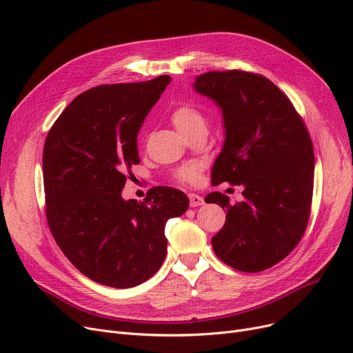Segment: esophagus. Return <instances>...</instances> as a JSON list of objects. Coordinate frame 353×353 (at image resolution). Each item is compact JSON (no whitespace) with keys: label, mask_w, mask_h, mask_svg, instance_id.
I'll return each mask as SVG.
<instances>
[{"label":"esophagus","mask_w":353,"mask_h":353,"mask_svg":"<svg viewBox=\"0 0 353 353\" xmlns=\"http://www.w3.org/2000/svg\"><path fill=\"white\" fill-rule=\"evenodd\" d=\"M189 200H190V206H192V208L201 206L203 203H205V199H203V197L199 196V194H194V193H190V194H189Z\"/></svg>","instance_id":"1"}]
</instances>
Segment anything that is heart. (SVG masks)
Here are the masks:
<instances>
[{"label": "heart", "instance_id": "obj_1", "mask_svg": "<svg viewBox=\"0 0 353 353\" xmlns=\"http://www.w3.org/2000/svg\"><path fill=\"white\" fill-rule=\"evenodd\" d=\"M170 119L176 128L183 136H190L193 133L206 132L208 133V117L203 111L192 104L181 103L173 108ZM201 164L200 163H188L176 170L174 177L181 183H196L200 179Z\"/></svg>", "mask_w": 353, "mask_h": 353}]
</instances>
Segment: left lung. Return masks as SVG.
<instances>
[{
	"instance_id": "8db88e82",
	"label": "left lung",
	"mask_w": 353,
	"mask_h": 353,
	"mask_svg": "<svg viewBox=\"0 0 353 353\" xmlns=\"http://www.w3.org/2000/svg\"><path fill=\"white\" fill-rule=\"evenodd\" d=\"M194 91L221 110L225 143L212 181L243 186V201L213 192L206 203L226 210L212 237L216 256L230 268L256 273L279 263L301 242L310 214L314 156L306 125L270 80L248 71H209Z\"/></svg>"
}]
</instances>
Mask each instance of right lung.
<instances>
[{
	"mask_svg": "<svg viewBox=\"0 0 353 353\" xmlns=\"http://www.w3.org/2000/svg\"><path fill=\"white\" fill-rule=\"evenodd\" d=\"M170 80L90 88L67 105L46 139L50 230L74 266L110 288L150 279L167 253V220L189 208L186 194L164 186L153 188L144 201L121 197L130 167L140 163L141 124Z\"/></svg>",
	"mask_w": 353,
	"mask_h": 353,
	"instance_id": "1",
	"label": "right lung"
}]
</instances>
